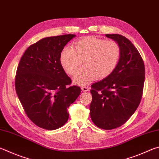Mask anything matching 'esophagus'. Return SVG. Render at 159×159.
Masks as SVG:
<instances>
[{"mask_svg":"<svg viewBox=\"0 0 159 159\" xmlns=\"http://www.w3.org/2000/svg\"><path fill=\"white\" fill-rule=\"evenodd\" d=\"M81 89L83 92H88L89 90V88L88 87H86V86H83L81 88Z\"/></svg>","mask_w":159,"mask_h":159,"instance_id":"obj_1","label":"esophagus"}]
</instances>
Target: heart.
<instances>
[{
  "instance_id": "heart-1",
  "label": "heart",
  "mask_w": 159,
  "mask_h": 159,
  "mask_svg": "<svg viewBox=\"0 0 159 159\" xmlns=\"http://www.w3.org/2000/svg\"><path fill=\"white\" fill-rule=\"evenodd\" d=\"M120 55V45L115 40L88 36L75 42L73 48L65 47L60 60L65 71L73 75L83 59L84 67L76 72L73 80L76 84L85 85L97 77L103 79L110 76L117 67Z\"/></svg>"
}]
</instances>
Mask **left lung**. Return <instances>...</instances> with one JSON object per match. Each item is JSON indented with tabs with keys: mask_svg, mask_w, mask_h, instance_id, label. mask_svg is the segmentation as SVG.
I'll return each mask as SVG.
<instances>
[{
	"mask_svg": "<svg viewBox=\"0 0 159 159\" xmlns=\"http://www.w3.org/2000/svg\"><path fill=\"white\" fill-rule=\"evenodd\" d=\"M120 47V58L112 73L91 85L89 106L92 122L100 129L111 130L123 125L139 106L145 83L143 60L137 48L118 34H106Z\"/></svg>",
	"mask_w": 159,
	"mask_h": 159,
	"instance_id": "obj_1",
	"label": "left lung"
}]
</instances>
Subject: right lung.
<instances>
[{
    "label": "right lung",
    "mask_w": 159,
    "mask_h": 159,
    "mask_svg": "<svg viewBox=\"0 0 159 159\" xmlns=\"http://www.w3.org/2000/svg\"><path fill=\"white\" fill-rule=\"evenodd\" d=\"M76 34L45 37L30 45L20 60L15 89L25 114L34 125L47 130L67 122V109L80 94L60 63L65 46Z\"/></svg>",
    "instance_id": "right-lung-1"
}]
</instances>
